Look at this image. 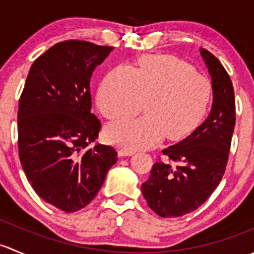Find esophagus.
<instances>
[{
  "mask_svg": "<svg viewBox=\"0 0 254 254\" xmlns=\"http://www.w3.org/2000/svg\"><path fill=\"white\" fill-rule=\"evenodd\" d=\"M135 153V150H132V148H129V147H120L119 150H118V155L120 156V157H125V156H132Z\"/></svg>",
  "mask_w": 254,
  "mask_h": 254,
  "instance_id": "esophagus-1",
  "label": "esophagus"
}]
</instances>
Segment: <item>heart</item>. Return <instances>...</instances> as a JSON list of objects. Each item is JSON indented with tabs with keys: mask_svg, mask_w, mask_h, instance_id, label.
Listing matches in <instances>:
<instances>
[{
	"mask_svg": "<svg viewBox=\"0 0 254 254\" xmlns=\"http://www.w3.org/2000/svg\"><path fill=\"white\" fill-rule=\"evenodd\" d=\"M211 87L188 64L172 56H151L134 67L118 66L104 78L97 94L101 112L108 119L146 115L107 127L109 142L130 148L148 147L163 136H186L205 113Z\"/></svg>",
	"mask_w": 254,
	"mask_h": 254,
	"instance_id": "b5f03b06",
	"label": "heart"
}]
</instances>
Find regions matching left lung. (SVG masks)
I'll list each match as a JSON object with an SVG mask.
<instances>
[{"label":"left lung","mask_w":254,"mask_h":254,"mask_svg":"<svg viewBox=\"0 0 254 254\" xmlns=\"http://www.w3.org/2000/svg\"><path fill=\"white\" fill-rule=\"evenodd\" d=\"M211 76V112L189 136L162 150L141 190L147 205L161 217H179L198 209L221 182L236 123L231 78L219 60L200 49ZM172 162L176 163L173 165Z\"/></svg>","instance_id":"1"}]
</instances>
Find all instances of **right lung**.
Instances as JSON below:
<instances>
[{
	"label": "right lung",
	"mask_w": 254,
	"mask_h": 254,
	"mask_svg": "<svg viewBox=\"0 0 254 254\" xmlns=\"http://www.w3.org/2000/svg\"><path fill=\"white\" fill-rule=\"evenodd\" d=\"M113 47L65 40L33 63L18 106V153L35 193L65 212L88 205L118 161L112 146L88 147L101 122L91 112L94 68Z\"/></svg>",
	"instance_id": "obj_1"
}]
</instances>
